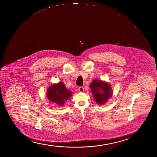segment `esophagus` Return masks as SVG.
<instances>
[{"instance_id": "obj_1", "label": "esophagus", "mask_w": 157, "mask_h": 157, "mask_svg": "<svg viewBox=\"0 0 157 157\" xmlns=\"http://www.w3.org/2000/svg\"><path fill=\"white\" fill-rule=\"evenodd\" d=\"M79 91L80 92H84V88H83V87H79Z\"/></svg>"}]
</instances>
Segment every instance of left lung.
Returning <instances> with one entry per match:
<instances>
[{
  "mask_svg": "<svg viewBox=\"0 0 157 157\" xmlns=\"http://www.w3.org/2000/svg\"><path fill=\"white\" fill-rule=\"evenodd\" d=\"M90 88L94 99L98 104H104L112 97L110 86L105 82L95 79L90 84Z\"/></svg>",
  "mask_w": 157,
  "mask_h": 157,
  "instance_id": "obj_1",
  "label": "left lung"
}]
</instances>
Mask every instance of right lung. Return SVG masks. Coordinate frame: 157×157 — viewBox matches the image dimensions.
I'll return each mask as SVG.
<instances>
[{"mask_svg": "<svg viewBox=\"0 0 157 157\" xmlns=\"http://www.w3.org/2000/svg\"><path fill=\"white\" fill-rule=\"evenodd\" d=\"M71 95L72 92L66 89L65 85L62 82L53 84L47 90L48 99L54 104L59 106H63Z\"/></svg>", "mask_w": 157, "mask_h": 157, "instance_id": "obj_1", "label": "right lung"}]
</instances>
